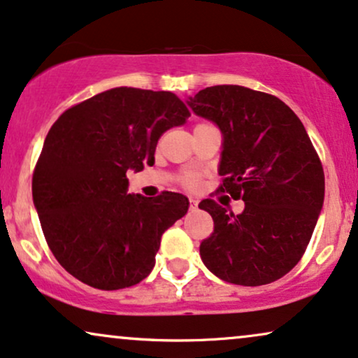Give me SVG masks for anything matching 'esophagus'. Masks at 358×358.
Returning a JSON list of instances; mask_svg holds the SVG:
<instances>
[{
	"label": "esophagus",
	"mask_w": 358,
	"mask_h": 358,
	"mask_svg": "<svg viewBox=\"0 0 358 358\" xmlns=\"http://www.w3.org/2000/svg\"><path fill=\"white\" fill-rule=\"evenodd\" d=\"M189 207H191V210L197 209V199H194V197H189Z\"/></svg>",
	"instance_id": "esophagus-1"
}]
</instances>
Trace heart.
I'll return each mask as SVG.
<instances>
[{"instance_id": "1", "label": "heart", "mask_w": 358, "mask_h": 358, "mask_svg": "<svg viewBox=\"0 0 358 358\" xmlns=\"http://www.w3.org/2000/svg\"><path fill=\"white\" fill-rule=\"evenodd\" d=\"M180 182L186 189H196L199 186V176L196 172H184L182 178H180Z\"/></svg>"}]
</instances>
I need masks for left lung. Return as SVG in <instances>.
Returning a JSON list of instances; mask_svg holds the SVG:
<instances>
[{
    "label": "left lung",
    "mask_w": 358,
    "mask_h": 358,
    "mask_svg": "<svg viewBox=\"0 0 358 358\" xmlns=\"http://www.w3.org/2000/svg\"><path fill=\"white\" fill-rule=\"evenodd\" d=\"M187 104L222 131L217 192L245 202L237 215L214 199L201 202L214 220L199 247L202 262L229 284H271L297 266L310 242L325 192L319 154L301 119L267 92L210 86Z\"/></svg>",
    "instance_id": "8db88e82"
}]
</instances>
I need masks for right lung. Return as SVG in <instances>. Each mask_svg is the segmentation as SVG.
Returning a JSON list of instances; mask_svg holds the SVG:
<instances>
[{
  "label": "right lung",
  "mask_w": 358,
  "mask_h": 358,
  "mask_svg": "<svg viewBox=\"0 0 358 358\" xmlns=\"http://www.w3.org/2000/svg\"><path fill=\"white\" fill-rule=\"evenodd\" d=\"M191 116L174 92L114 87L74 104L44 139L33 201L52 255L101 290L139 284L161 237L187 213L178 192L127 194L126 172L154 164L157 141Z\"/></svg>",
  "instance_id": "obj_1"
}]
</instances>
